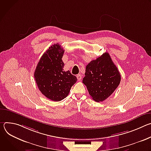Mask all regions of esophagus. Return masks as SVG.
I'll use <instances>...</instances> for the list:
<instances>
[{"mask_svg": "<svg viewBox=\"0 0 151 151\" xmlns=\"http://www.w3.org/2000/svg\"><path fill=\"white\" fill-rule=\"evenodd\" d=\"M76 78L78 79V81H80L82 78V75L81 74H78L76 75Z\"/></svg>", "mask_w": 151, "mask_h": 151, "instance_id": "obj_1", "label": "esophagus"}]
</instances>
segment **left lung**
<instances>
[{
    "label": "left lung",
    "mask_w": 151,
    "mask_h": 151,
    "mask_svg": "<svg viewBox=\"0 0 151 151\" xmlns=\"http://www.w3.org/2000/svg\"><path fill=\"white\" fill-rule=\"evenodd\" d=\"M82 82L92 99L103 101L116 89L121 81L120 73L108 52H105L86 66Z\"/></svg>",
    "instance_id": "left-lung-1"
}]
</instances>
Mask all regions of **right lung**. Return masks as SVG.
Returning <instances> with one entry per match:
<instances>
[{
	"mask_svg": "<svg viewBox=\"0 0 151 151\" xmlns=\"http://www.w3.org/2000/svg\"><path fill=\"white\" fill-rule=\"evenodd\" d=\"M64 50L54 44L42 55L34 73L38 88L47 98L59 101L66 98L77 81L69 70L64 71L62 57Z\"/></svg>",
	"mask_w": 151,
	"mask_h": 151,
	"instance_id": "add662e5",
	"label": "right lung"
}]
</instances>
